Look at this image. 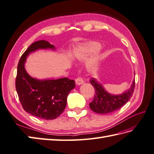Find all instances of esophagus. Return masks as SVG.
<instances>
[{
	"label": "esophagus",
	"mask_w": 154,
	"mask_h": 154,
	"mask_svg": "<svg viewBox=\"0 0 154 154\" xmlns=\"http://www.w3.org/2000/svg\"><path fill=\"white\" fill-rule=\"evenodd\" d=\"M75 83L77 85H81L84 83V81L81 77H79L75 79Z\"/></svg>",
	"instance_id": "esophagus-1"
}]
</instances>
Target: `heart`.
Listing matches in <instances>:
<instances>
[{"mask_svg": "<svg viewBox=\"0 0 154 154\" xmlns=\"http://www.w3.org/2000/svg\"><path fill=\"white\" fill-rule=\"evenodd\" d=\"M102 45L99 42L91 41L76 46L73 50V58L81 62H88L87 71L96 74L100 69L104 55L99 52Z\"/></svg>", "mask_w": 154, "mask_h": 154, "instance_id": "b5f03b06", "label": "heart"}]
</instances>
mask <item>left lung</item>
Masks as SVG:
<instances>
[{
    "instance_id": "left-lung-1",
    "label": "left lung",
    "mask_w": 154,
    "mask_h": 154,
    "mask_svg": "<svg viewBox=\"0 0 154 154\" xmlns=\"http://www.w3.org/2000/svg\"><path fill=\"white\" fill-rule=\"evenodd\" d=\"M91 83L95 90L94 100L89 103L91 109L95 113L107 114L121 108L128 102L133 94L134 89V79L130 88L121 94H110L103 86L95 79L91 80Z\"/></svg>"
}]
</instances>
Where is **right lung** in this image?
Listing matches in <instances>:
<instances>
[{
    "label": "right lung",
    "instance_id": "add662e5",
    "mask_svg": "<svg viewBox=\"0 0 154 154\" xmlns=\"http://www.w3.org/2000/svg\"><path fill=\"white\" fill-rule=\"evenodd\" d=\"M39 50L56 51V48L45 40L36 41L29 46L17 66L16 88L26 112L40 119L52 120L65 109L67 96L75 84L73 80L66 77L38 79L29 75L25 67L26 59L30 54Z\"/></svg>",
    "mask_w": 154,
    "mask_h": 154
}]
</instances>
